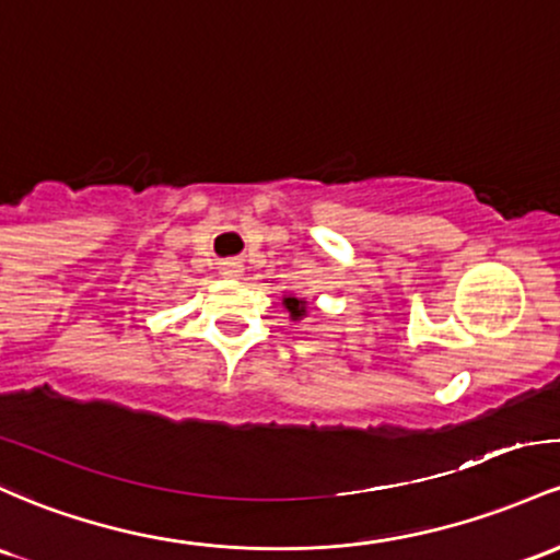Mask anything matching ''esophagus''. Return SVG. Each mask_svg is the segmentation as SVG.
Returning <instances> with one entry per match:
<instances>
[{
  "mask_svg": "<svg viewBox=\"0 0 560 560\" xmlns=\"http://www.w3.org/2000/svg\"><path fill=\"white\" fill-rule=\"evenodd\" d=\"M220 273H223L225 279H238V276L244 273V262L236 260V257H231V260H223V262H220Z\"/></svg>",
  "mask_w": 560,
  "mask_h": 560,
  "instance_id": "obj_1",
  "label": "esophagus"
}]
</instances>
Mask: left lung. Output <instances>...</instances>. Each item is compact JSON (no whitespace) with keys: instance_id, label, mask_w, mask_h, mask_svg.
<instances>
[{"instance_id":"left-lung-1","label":"left lung","mask_w":560,"mask_h":560,"mask_svg":"<svg viewBox=\"0 0 560 560\" xmlns=\"http://www.w3.org/2000/svg\"><path fill=\"white\" fill-rule=\"evenodd\" d=\"M284 305H287V311H290V318H294V322H300V318L308 313V303L300 298H284Z\"/></svg>"}]
</instances>
